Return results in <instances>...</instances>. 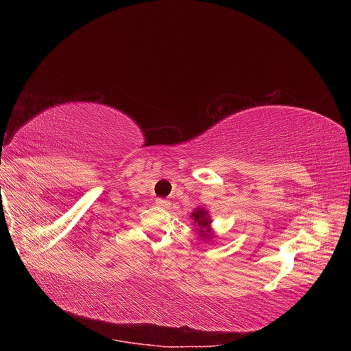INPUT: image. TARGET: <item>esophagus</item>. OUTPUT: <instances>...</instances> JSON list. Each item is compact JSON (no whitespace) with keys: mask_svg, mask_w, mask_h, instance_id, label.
I'll list each match as a JSON object with an SVG mask.
<instances>
[{"mask_svg":"<svg viewBox=\"0 0 351 351\" xmlns=\"http://www.w3.org/2000/svg\"><path fill=\"white\" fill-rule=\"evenodd\" d=\"M156 206L158 207H161V209H169V206H170V201H167V199H156Z\"/></svg>","mask_w":351,"mask_h":351,"instance_id":"34e87169","label":"esophagus"}]
</instances>
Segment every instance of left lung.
<instances>
[{
    "label": "left lung",
    "mask_w": 351,
    "mask_h": 351,
    "mask_svg": "<svg viewBox=\"0 0 351 351\" xmlns=\"http://www.w3.org/2000/svg\"><path fill=\"white\" fill-rule=\"evenodd\" d=\"M190 219L193 221V226L197 228V234L201 240L204 243L207 241H213L217 239L215 234H213L212 230V218H210V213L209 209H206V207H197L192 213H190Z\"/></svg>",
    "instance_id": "left-lung-1"
}]
</instances>
